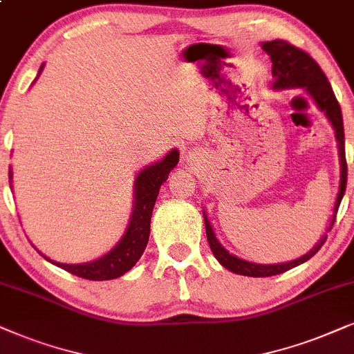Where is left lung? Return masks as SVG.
Wrapping results in <instances>:
<instances>
[{
  "label": "left lung",
  "instance_id": "left-lung-1",
  "mask_svg": "<svg viewBox=\"0 0 354 354\" xmlns=\"http://www.w3.org/2000/svg\"><path fill=\"white\" fill-rule=\"evenodd\" d=\"M262 50L270 56L272 61V82L270 87L273 91H286V88H303L308 95L313 98L315 106L324 113L328 122L332 124L333 131H335L337 147H338V160H340V183H338V192L335 197V204H333V214L328 220L327 233L330 232L333 221H335L338 205L343 199L346 187V160H345V133H343V118L342 110L338 105L335 93H333L330 82L325 77L322 69L319 64L310 58L308 53L303 50L296 48V46L290 45L288 41L283 40H272V41H262ZM205 221V233L207 241L214 252L216 261H218L225 268L230 272L238 273V275L244 277H272L283 273L290 268L298 267L301 263L308 262L315 252L322 248V244L327 239V233L319 239V243L295 261L290 262H280V263H256L244 261L241 257H236L234 254H230L226 249L221 246V243L216 239L214 226H212L209 216H207L205 210H202Z\"/></svg>",
  "mask_w": 354,
  "mask_h": 354
}]
</instances>
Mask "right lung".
I'll return each mask as SVG.
<instances>
[{
	"label": "right lung",
	"mask_w": 354,
	"mask_h": 354,
	"mask_svg": "<svg viewBox=\"0 0 354 354\" xmlns=\"http://www.w3.org/2000/svg\"><path fill=\"white\" fill-rule=\"evenodd\" d=\"M44 68L45 63L40 66L35 81L40 77ZM35 81L32 84H35ZM178 162H180V152L176 149H171L163 158L147 165V167H144L138 173V176L134 180V202L128 228H126V232L120 241L106 254H103L102 257L84 263H63L51 261V259L46 257L45 254H41L35 246L34 248L46 261L53 263V266L63 268V270L73 273L75 277H81V279L103 281L124 275L126 272H129L136 266V262L139 261L145 251V248H147L150 234V218H152V210L155 201H157L160 186L168 180L169 171L176 167ZM11 183L12 171L9 168V186L12 187Z\"/></svg>",
	"instance_id": "right-lung-1"
}]
</instances>
